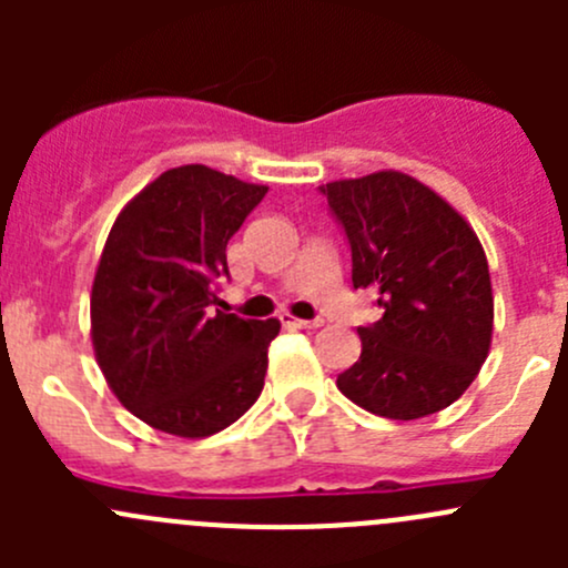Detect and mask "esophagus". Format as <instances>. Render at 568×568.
Here are the masks:
<instances>
[{
    "label": "esophagus",
    "instance_id": "34e87169",
    "mask_svg": "<svg viewBox=\"0 0 568 568\" xmlns=\"http://www.w3.org/2000/svg\"><path fill=\"white\" fill-rule=\"evenodd\" d=\"M283 324L291 326V329H318V326H324V318H291V316H283Z\"/></svg>",
    "mask_w": 568,
    "mask_h": 568
}]
</instances>
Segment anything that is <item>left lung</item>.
I'll use <instances>...</instances> for the list:
<instances>
[{
  "label": "left lung",
  "mask_w": 568,
  "mask_h": 568,
  "mask_svg": "<svg viewBox=\"0 0 568 568\" xmlns=\"http://www.w3.org/2000/svg\"><path fill=\"white\" fill-rule=\"evenodd\" d=\"M352 244L354 288H376L382 318L359 326L363 354L337 390L390 420L462 398L491 346L489 263L459 211L398 170L321 186Z\"/></svg>",
  "instance_id": "8db88e82"
}]
</instances>
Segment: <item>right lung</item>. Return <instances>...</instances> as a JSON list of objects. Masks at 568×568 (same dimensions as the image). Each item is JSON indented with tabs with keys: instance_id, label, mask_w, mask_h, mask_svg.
<instances>
[{
	"instance_id": "right-lung-1",
	"label": "right lung",
	"mask_w": 568,
	"mask_h": 568,
	"mask_svg": "<svg viewBox=\"0 0 568 568\" xmlns=\"http://www.w3.org/2000/svg\"><path fill=\"white\" fill-rule=\"evenodd\" d=\"M268 186L183 164L125 203L95 268L90 337L109 390L164 434L203 439L263 390L280 321L211 311L227 242Z\"/></svg>"
}]
</instances>
